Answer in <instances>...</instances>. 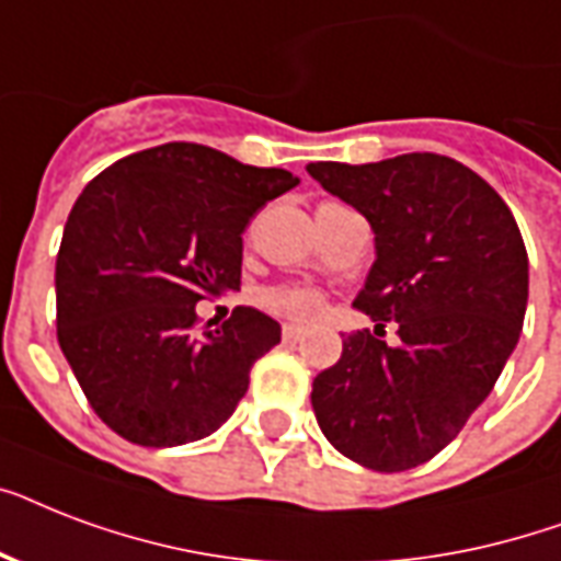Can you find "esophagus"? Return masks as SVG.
<instances>
[{"instance_id":"34e87169","label":"esophagus","mask_w":561,"mask_h":561,"mask_svg":"<svg viewBox=\"0 0 561 561\" xmlns=\"http://www.w3.org/2000/svg\"><path fill=\"white\" fill-rule=\"evenodd\" d=\"M299 337H302V325H294V323L282 325V341H285V343H297Z\"/></svg>"}]
</instances>
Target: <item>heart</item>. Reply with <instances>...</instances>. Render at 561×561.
Masks as SVG:
<instances>
[{"label":"heart","instance_id":"1","mask_svg":"<svg viewBox=\"0 0 561 561\" xmlns=\"http://www.w3.org/2000/svg\"><path fill=\"white\" fill-rule=\"evenodd\" d=\"M259 302H262L267 311H273V314L290 317V320H299V323H311V320H317V317L323 314L325 308V299L320 290L294 288V285L262 290Z\"/></svg>","mask_w":561,"mask_h":561}]
</instances>
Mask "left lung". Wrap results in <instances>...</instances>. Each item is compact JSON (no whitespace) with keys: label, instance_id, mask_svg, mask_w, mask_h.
<instances>
[{"label":"left lung","instance_id":"obj_1","mask_svg":"<svg viewBox=\"0 0 561 561\" xmlns=\"http://www.w3.org/2000/svg\"><path fill=\"white\" fill-rule=\"evenodd\" d=\"M308 174L369 220L375 262L355 308L375 332L343 337L314 378L325 439L373 471L422 466L460 434L513 355L527 311V250L513 211L486 180L439 153ZM400 323V343L381 342Z\"/></svg>","mask_w":561,"mask_h":561}]
</instances>
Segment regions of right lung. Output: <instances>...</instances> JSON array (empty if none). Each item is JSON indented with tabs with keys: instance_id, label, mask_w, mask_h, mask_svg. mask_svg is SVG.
<instances>
[{
	"instance_id": "add662e5",
	"label": "right lung",
	"mask_w": 561,
	"mask_h": 561,
	"mask_svg": "<svg viewBox=\"0 0 561 561\" xmlns=\"http://www.w3.org/2000/svg\"><path fill=\"white\" fill-rule=\"evenodd\" d=\"M299 180L194 142L130 153L87 183L57 253V343L83 396L127 443L218 431L279 323L238 306L197 334L194 306L241 288V232Z\"/></svg>"
}]
</instances>
